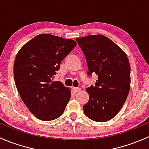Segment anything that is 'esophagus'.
Listing matches in <instances>:
<instances>
[{
  "mask_svg": "<svg viewBox=\"0 0 149 149\" xmlns=\"http://www.w3.org/2000/svg\"><path fill=\"white\" fill-rule=\"evenodd\" d=\"M73 90L75 91V92H79V91H81V88H77V87H73Z\"/></svg>",
  "mask_w": 149,
  "mask_h": 149,
  "instance_id": "obj_1",
  "label": "esophagus"
}]
</instances>
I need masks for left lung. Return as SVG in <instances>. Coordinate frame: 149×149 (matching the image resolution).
<instances>
[{"label": "left lung", "instance_id": "left-lung-1", "mask_svg": "<svg viewBox=\"0 0 149 149\" xmlns=\"http://www.w3.org/2000/svg\"><path fill=\"white\" fill-rule=\"evenodd\" d=\"M85 55L88 75L96 73L95 86L86 88L89 100L84 114L96 122L112 119L124 104L130 86V66L124 51L101 34L76 39Z\"/></svg>", "mask_w": 149, "mask_h": 149}]
</instances>
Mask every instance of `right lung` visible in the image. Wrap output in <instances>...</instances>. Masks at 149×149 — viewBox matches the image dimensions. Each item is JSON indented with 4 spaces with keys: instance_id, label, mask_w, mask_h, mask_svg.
Instances as JSON below:
<instances>
[{
    "instance_id": "right-lung-1",
    "label": "right lung",
    "mask_w": 149,
    "mask_h": 149,
    "mask_svg": "<svg viewBox=\"0 0 149 149\" xmlns=\"http://www.w3.org/2000/svg\"><path fill=\"white\" fill-rule=\"evenodd\" d=\"M76 45L73 40L42 34L29 40L16 55L15 84L22 101L39 120H53L63 113L70 90L61 81H53V78L61 61Z\"/></svg>"
}]
</instances>
